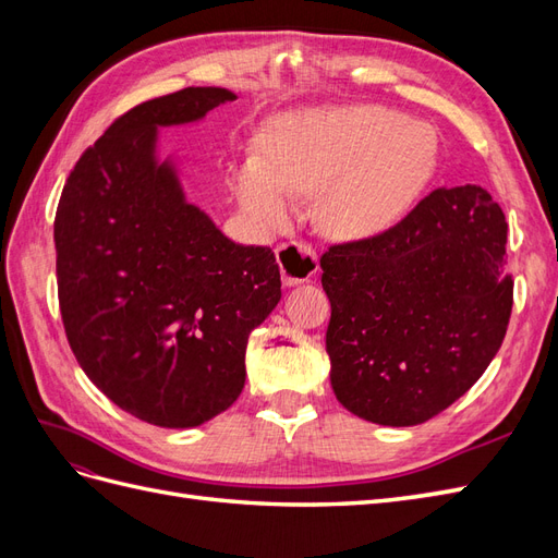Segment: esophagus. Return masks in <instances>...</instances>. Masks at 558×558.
<instances>
[{
    "instance_id": "1",
    "label": "esophagus",
    "mask_w": 558,
    "mask_h": 558,
    "mask_svg": "<svg viewBox=\"0 0 558 558\" xmlns=\"http://www.w3.org/2000/svg\"><path fill=\"white\" fill-rule=\"evenodd\" d=\"M277 263L283 286H298L310 281L318 272L316 251L302 242H286L277 248Z\"/></svg>"
}]
</instances>
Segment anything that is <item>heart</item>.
<instances>
[{
    "label": "heart",
    "mask_w": 558,
    "mask_h": 558,
    "mask_svg": "<svg viewBox=\"0 0 558 558\" xmlns=\"http://www.w3.org/2000/svg\"><path fill=\"white\" fill-rule=\"evenodd\" d=\"M437 172L430 128L381 107L283 116L260 140L256 165L238 177L242 209L267 230L289 221V197H318L335 238H373L396 226Z\"/></svg>",
    "instance_id": "1"
}]
</instances>
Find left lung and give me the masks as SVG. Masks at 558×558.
Instances as JSON below:
<instances>
[{"label": "left lung", "instance_id": "obj_1", "mask_svg": "<svg viewBox=\"0 0 558 558\" xmlns=\"http://www.w3.org/2000/svg\"><path fill=\"white\" fill-rule=\"evenodd\" d=\"M505 214L482 185L437 189L375 238L320 256L332 391L381 426L447 410L498 353L512 314Z\"/></svg>", "mask_w": 558, "mask_h": 558}]
</instances>
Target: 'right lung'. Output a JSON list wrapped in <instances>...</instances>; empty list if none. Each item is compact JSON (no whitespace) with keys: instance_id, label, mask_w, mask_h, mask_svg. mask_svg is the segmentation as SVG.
<instances>
[{"instance_id":"obj_1","label":"right lung","mask_w":558,"mask_h":558,"mask_svg":"<svg viewBox=\"0 0 558 558\" xmlns=\"http://www.w3.org/2000/svg\"><path fill=\"white\" fill-rule=\"evenodd\" d=\"M238 95L183 88L123 113L74 165L56 211L66 340L113 404L160 428L226 412L246 379V342L281 300L269 246L228 240L185 202L158 128L195 123Z\"/></svg>"}]
</instances>
